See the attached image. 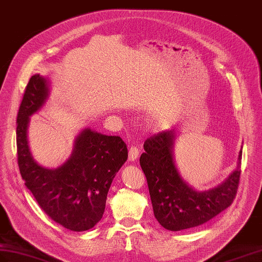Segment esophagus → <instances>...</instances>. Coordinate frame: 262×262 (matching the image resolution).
<instances>
[{
  "label": "esophagus",
  "mask_w": 262,
  "mask_h": 262,
  "mask_svg": "<svg viewBox=\"0 0 262 262\" xmlns=\"http://www.w3.org/2000/svg\"><path fill=\"white\" fill-rule=\"evenodd\" d=\"M138 156H139V149L136 146L129 147V150H128L129 162H135V160L138 158Z\"/></svg>",
  "instance_id": "obj_1"
}]
</instances>
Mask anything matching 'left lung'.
<instances>
[{"label":"left lung","instance_id":"1","mask_svg":"<svg viewBox=\"0 0 262 262\" xmlns=\"http://www.w3.org/2000/svg\"><path fill=\"white\" fill-rule=\"evenodd\" d=\"M176 129L148 138L139 159L148 184L155 218L165 229L180 231L203 225L229 207L236 197L243 151L237 168L228 178L208 190H197L180 175L175 163Z\"/></svg>","mask_w":262,"mask_h":262}]
</instances>
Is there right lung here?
I'll list each match as a JSON object with an SVG mask.
<instances>
[{
	"instance_id": "add662e5",
	"label": "right lung",
	"mask_w": 262,
	"mask_h": 262,
	"mask_svg": "<svg viewBox=\"0 0 262 262\" xmlns=\"http://www.w3.org/2000/svg\"><path fill=\"white\" fill-rule=\"evenodd\" d=\"M50 82L39 74L30 78L17 113V163L25 186L51 219L72 231H85L102 219L106 198L116 172L128 157L118 136L90 127L74 139L71 156L56 168L33 158L28 140L30 117L45 105Z\"/></svg>"
}]
</instances>
